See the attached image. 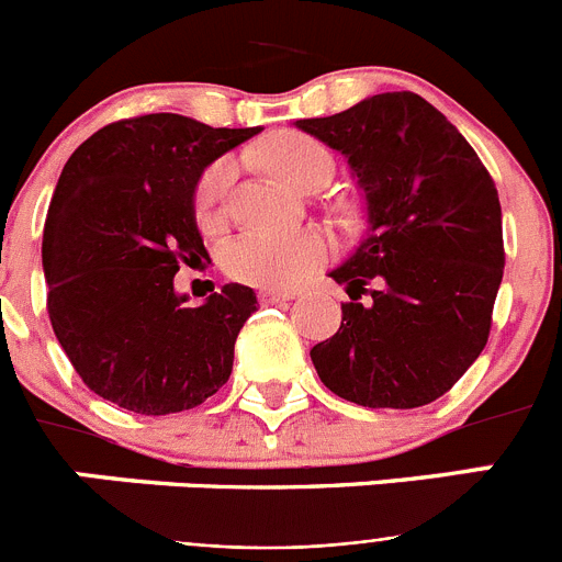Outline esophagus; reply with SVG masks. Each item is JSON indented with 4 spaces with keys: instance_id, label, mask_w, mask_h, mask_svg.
I'll use <instances>...</instances> for the list:
<instances>
[{
    "instance_id": "obj_1",
    "label": "esophagus",
    "mask_w": 562,
    "mask_h": 562,
    "mask_svg": "<svg viewBox=\"0 0 562 562\" xmlns=\"http://www.w3.org/2000/svg\"><path fill=\"white\" fill-rule=\"evenodd\" d=\"M295 292H286V290H258V301L261 304H281V301H290Z\"/></svg>"
}]
</instances>
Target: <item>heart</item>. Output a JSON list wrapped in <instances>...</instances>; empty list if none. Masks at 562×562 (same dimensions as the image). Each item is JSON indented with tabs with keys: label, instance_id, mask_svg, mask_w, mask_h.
<instances>
[{
	"label": "heart",
	"instance_id": "heart-1",
	"mask_svg": "<svg viewBox=\"0 0 562 562\" xmlns=\"http://www.w3.org/2000/svg\"><path fill=\"white\" fill-rule=\"evenodd\" d=\"M258 154L281 180L295 188H306L317 177H331L335 171V157L329 148L312 134L295 132V128L270 134ZM236 173V157H220L200 173L193 188V216L202 231L216 233L225 227ZM331 256H335V241L329 233L317 227L247 231L222 250V267L241 284L290 290L315 270L329 265Z\"/></svg>",
	"mask_w": 562,
	"mask_h": 562
}]
</instances>
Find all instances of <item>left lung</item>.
Wrapping results in <instances>:
<instances>
[{
    "mask_svg": "<svg viewBox=\"0 0 562 562\" xmlns=\"http://www.w3.org/2000/svg\"><path fill=\"white\" fill-rule=\"evenodd\" d=\"M295 126L349 157L369 205V233L331 270L351 301L337 335L312 349L317 376L362 408L439 400L493 329L504 278L493 177L459 128L414 92H382Z\"/></svg>",
    "mask_w": 562,
    "mask_h": 562,
    "instance_id": "8db88e82",
    "label": "left lung"
}]
</instances>
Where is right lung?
I'll use <instances>...</instances> for the list:
<instances>
[{
  "label": "right lung",
  "instance_id": "1",
  "mask_svg": "<svg viewBox=\"0 0 562 562\" xmlns=\"http://www.w3.org/2000/svg\"><path fill=\"white\" fill-rule=\"evenodd\" d=\"M261 128H213L171 112L114 121L72 151L44 222L47 312L89 391L146 416L191 411L233 371L256 292L225 284L202 306L177 295L207 258L193 188Z\"/></svg>",
  "mask_w": 562,
  "mask_h": 562
}]
</instances>
